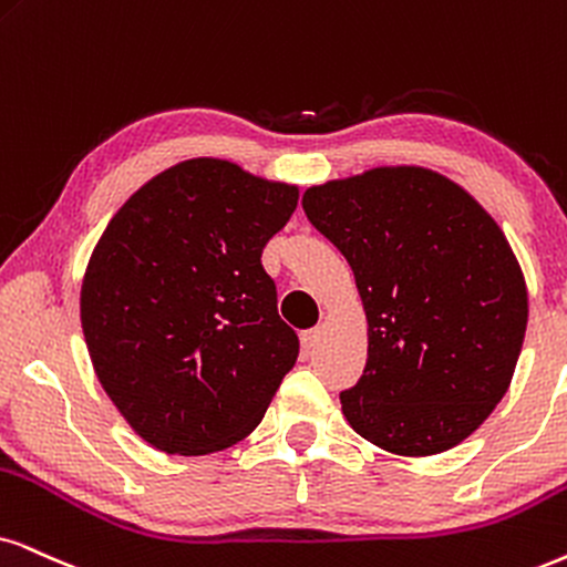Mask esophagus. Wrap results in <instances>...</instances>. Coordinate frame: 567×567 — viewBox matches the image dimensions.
Returning <instances> with one entry per match:
<instances>
[{
  "label": "esophagus",
  "mask_w": 567,
  "mask_h": 567,
  "mask_svg": "<svg viewBox=\"0 0 567 567\" xmlns=\"http://www.w3.org/2000/svg\"><path fill=\"white\" fill-rule=\"evenodd\" d=\"M319 340H321V327L306 329V332H303V334H300V346H303V350H306V353H311V350L319 346Z\"/></svg>",
  "instance_id": "obj_1"
}]
</instances>
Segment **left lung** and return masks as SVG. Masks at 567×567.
Instances as JSON below:
<instances>
[{"label": "left lung", "instance_id": "left-lung-1", "mask_svg": "<svg viewBox=\"0 0 567 567\" xmlns=\"http://www.w3.org/2000/svg\"><path fill=\"white\" fill-rule=\"evenodd\" d=\"M308 221L355 275L369 358L342 413L395 455H436L503 400L528 321L520 264L461 185L424 167H377L303 193Z\"/></svg>", "mask_w": 567, "mask_h": 567}]
</instances>
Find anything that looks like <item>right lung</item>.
<instances>
[{
	"label": "right lung",
	"mask_w": 567,
	"mask_h": 567,
	"mask_svg": "<svg viewBox=\"0 0 567 567\" xmlns=\"http://www.w3.org/2000/svg\"><path fill=\"white\" fill-rule=\"evenodd\" d=\"M296 206V185L200 156L152 177L106 225L81 324L104 392L152 447L209 455L261 424L300 348L261 250Z\"/></svg>",
	"instance_id": "obj_1"
}]
</instances>
